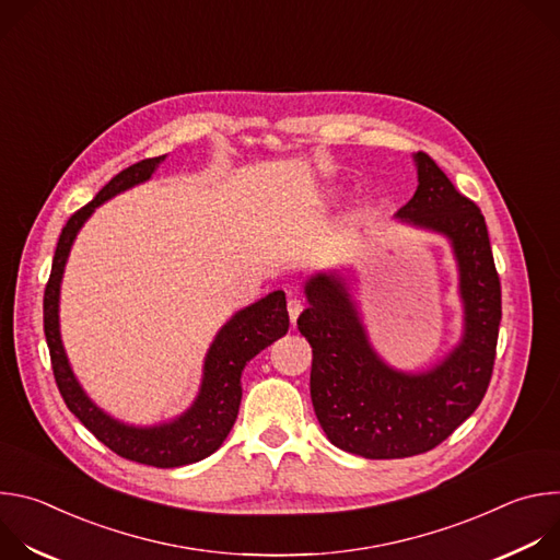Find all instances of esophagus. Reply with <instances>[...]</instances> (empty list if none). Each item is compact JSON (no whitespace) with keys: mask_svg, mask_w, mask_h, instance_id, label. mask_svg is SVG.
<instances>
[{"mask_svg":"<svg viewBox=\"0 0 560 560\" xmlns=\"http://www.w3.org/2000/svg\"><path fill=\"white\" fill-rule=\"evenodd\" d=\"M301 312H303V301L296 299V296L288 299V316H290L292 324H296V318H299Z\"/></svg>","mask_w":560,"mask_h":560,"instance_id":"34e87169","label":"esophagus"}]
</instances>
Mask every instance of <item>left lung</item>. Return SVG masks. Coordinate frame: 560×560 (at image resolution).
Instances as JSON below:
<instances>
[{"instance_id": "left-lung-1", "label": "left lung", "mask_w": 560, "mask_h": 560, "mask_svg": "<svg viewBox=\"0 0 560 560\" xmlns=\"http://www.w3.org/2000/svg\"><path fill=\"white\" fill-rule=\"evenodd\" d=\"M419 186L396 212L410 225L450 238L458 266L463 337L425 372H401L372 348L343 277L305 281L307 307L296 318L312 346L310 396L332 445L363 458H406L443 443L481 406L497 359L501 281L486 217L463 197L434 159L415 154Z\"/></svg>"}]
</instances>
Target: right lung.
Segmentation results:
<instances>
[{
    "instance_id": "add662e5",
    "label": "right lung",
    "mask_w": 560,
    "mask_h": 560,
    "mask_svg": "<svg viewBox=\"0 0 560 560\" xmlns=\"http://www.w3.org/2000/svg\"><path fill=\"white\" fill-rule=\"evenodd\" d=\"M164 159L166 154L143 159L139 164L128 166L126 171L115 175L91 203L79 208L66 221L52 257L50 279L44 292V335L50 350L52 374L63 404L79 421L106 447L128 460L152 467H179L197 463L221 447L236 421L238 404H242V372L246 363L288 332L290 318L283 290H275L268 296L255 301L253 305L238 310L217 332L206 354L201 387L195 404L182 417L168 423L150 428L128 425L113 419L91 401V396L72 374L59 335V288L63 268L77 232L82 230L95 208L113 199L115 195L148 182Z\"/></svg>"
}]
</instances>
